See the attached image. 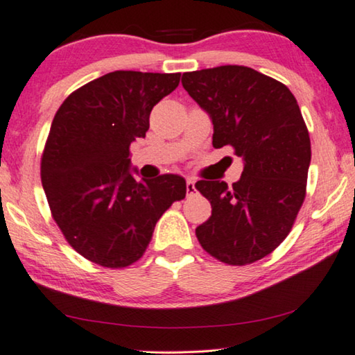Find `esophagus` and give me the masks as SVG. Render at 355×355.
Returning a JSON list of instances; mask_svg holds the SVG:
<instances>
[{"instance_id": "esophagus-1", "label": "esophagus", "mask_w": 355, "mask_h": 355, "mask_svg": "<svg viewBox=\"0 0 355 355\" xmlns=\"http://www.w3.org/2000/svg\"><path fill=\"white\" fill-rule=\"evenodd\" d=\"M187 191H188L189 196H191L196 191V182H194L193 178H188L187 180Z\"/></svg>"}]
</instances>
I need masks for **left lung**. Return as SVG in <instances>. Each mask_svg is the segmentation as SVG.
Instances as JSON below:
<instances>
[{
    "label": "left lung",
    "instance_id": "obj_1",
    "mask_svg": "<svg viewBox=\"0 0 355 355\" xmlns=\"http://www.w3.org/2000/svg\"><path fill=\"white\" fill-rule=\"evenodd\" d=\"M182 84L210 116L215 148L231 145L244 161L239 182H200L210 218L196 228L216 260H261L280 245L303 205L311 164L308 127L287 86L241 65L183 73Z\"/></svg>",
    "mask_w": 355,
    "mask_h": 355
}]
</instances>
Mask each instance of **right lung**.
Returning <instances> with one entry per match:
<instances>
[{
    "label": "right lung",
    "instance_id": "obj_1",
    "mask_svg": "<svg viewBox=\"0 0 355 355\" xmlns=\"http://www.w3.org/2000/svg\"><path fill=\"white\" fill-rule=\"evenodd\" d=\"M180 73L113 71L84 84L57 110L41 157V182L55 223L75 250L105 268L144 255L153 231L187 194L183 177L137 182L129 146L150 113L175 91Z\"/></svg>",
    "mask_w": 355,
    "mask_h": 355
}]
</instances>
